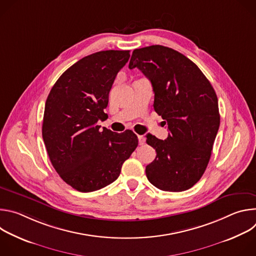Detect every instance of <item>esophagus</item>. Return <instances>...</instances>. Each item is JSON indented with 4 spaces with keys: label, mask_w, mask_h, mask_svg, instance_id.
Here are the masks:
<instances>
[{
    "label": "esophagus",
    "mask_w": 256,
    "mask_h": 256,
    "mask_svg": "<svg viewBox=\"0 0 256 256\" xmlns=\"http://www.w3.org/2000/svg\"><path fill=\"white\" fill-rule=\"evenodd\" d=\"M138 144H140V146L144 144V142H146V138H144L142 136H138Z\"/></svg>",
    "instance_id": "obj_1"
}]
</instances>
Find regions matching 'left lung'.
Listing matches in <instances>:
<instances>
[{
    "mask_svg": "<svg viewBox=\"0 0 256 256\" xmlns=\"http://www.w3.org/2000/svg\"><path fill=\"white\" fill-rule=\"evenodd\" d=\"M128 68L151 81L154 109L169 130L164 140L147 136L157 156L146 175L161 190H190L206 171L220 126L216 92L194 62L163 46L134 50Z\"/></svg>",
    "mask_w": 256,
    "mask_h": 256,
    "instance_id": "1",
    "label": "left lung"
}]
</instances>
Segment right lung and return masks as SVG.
Here are the masks:
<instances>
[{"mask_svg": "<svg viewBox=\"0 0 256 256\" xmlns=\"http://www.w3.org/2000/svg\"><path fill=\"white\" fill-rule=\"evenodd\" d=\"M130 50H103L70 66L52 88L44 107L42 138L50 162L66 184L81 192L112 184L138 147L132 130L103 128L108 95Z\"/></svg>", "mask_w": 256, "mask_h": 256, "instance_id": "obj_1", "label": "right lung"}]
</instances>
